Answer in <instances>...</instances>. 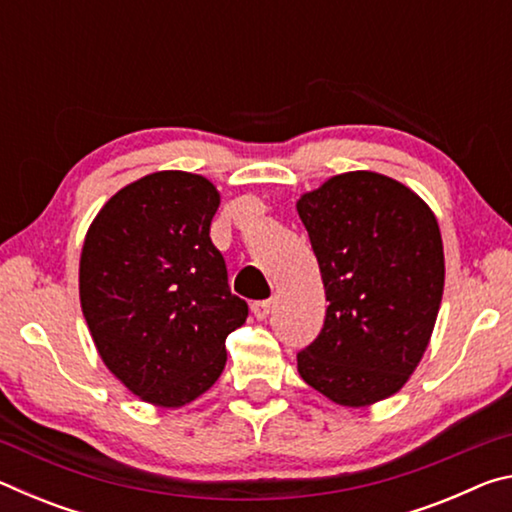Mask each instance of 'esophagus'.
<instances>
[{"instance_id": "1", "label": "esophagus", "mask_w": 512, "mask_h": 512, "mask_svg": "<svg viewBox=\"0 0 512 512\" xmlns=\"http://www.w3.org/2000/svg\"><path fill=\"white\" fill-rule=\"evenodd\" d=\"M250 311H253L257 320H264V318H268V314H271V302H268V300L253 302V307H250Z\"/></svg>"}]
</instances>
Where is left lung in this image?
I'll use <instances>...</instances> for the list:
<instances>
[{"label": "left lung", "instance_id": "8db88e82", "mask_svg": "<svg viewBox=\"0 0 512 512\" xmlns=\"http://www.w3.org/2000/svg\"><path fill=\"white\" fill-rule=\"evenodd\" d=\"M327 311L298 372L341 406L400 391L427 350L443 300L445 255L429 205L375 171L329 178L300 196Z\"/></svg>", "mask_w": 512, "mask_h": 512}]
</instances>
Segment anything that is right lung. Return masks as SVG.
I'll list each match as a JSON object with an SVG mask.
<instances>
[{
    "label": "right lung",
    "instance_id": "obj_1",
    "mask_svg": "<svg viewBox=\"0 0 512 512\" xmlns=\"http://www.w3.org/2000/svg\"><path fill=\"white\" fill-rule=\"evenodd\" d=\"M221 196L210 180L158 171L110 198L83 241L79 293L103 363L164 409L203 395L248 305L230 291L210 239Z\"/></svg>",
    "mask_w": 512,
    "mask_h": 512
}]
</instances>
